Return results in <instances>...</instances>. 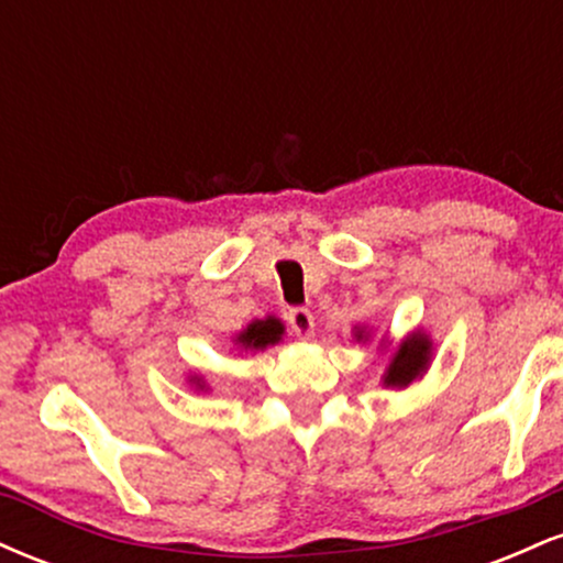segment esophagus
Wrapping results in <instances>:
<instances>
[{"label":"esophagus","mask_w":563,"mask_h":563,"mask_svg":"<svg viewBox=\"0 0 563 563\" xmlns=\"http://www.w3.org/2000/svg\"><path fill=\"white\" fill-rule=\"evenodd\" d=\"M288 325L299 339H309L314 333V318L309 309H290L288 314Z\"/></svg>","instance_id":"34e87169"}]
</instances>
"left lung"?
<instances>
[{"instance_id": "obj_1", "label": "left lung", "mask_w": 563, "mask_h": 563, "mask_svg": "<svg viewBox=\"0 0 563 563\" xmlns=\"http://www.w3.org/2000/svg\"><path fill=\"white\" fill-rule=\"evenodd\" d=\"M352 339L357 341V344H367V341L373 339V331L367 325H354ZM389 346L391 341L384 335L378 349L384 352V349ZM431 360H434V341H431V335L426 333L423 328H416V331L407 333L405 339L394 346L384 376H380V386H384V389H407L412 380L426 376V371L431 367Z\"/></svg>"}]
</instances>
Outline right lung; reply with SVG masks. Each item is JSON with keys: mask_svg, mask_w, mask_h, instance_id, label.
Masks as SVG:
<instances>
[{"mask_svg": "<svg viewBox=\"0 0 563 563\" xmlns=\"http://www.w3.org/2000/svg\"><path fill=\"white\" fill-rule=\"evenodd\" d=\"M283 335H286V325H283V320L275 318V314H267V318L262 320H251L243 331L232 335V346H235L238 352H264L267 346L280 344ZM187 384H190V389L196 391L211 389L206 376H200V373H192V371L190 376H187Z\"/></svg>", "mask_w": 563, "mask_h": 563, "instance_id": "obj_1", "label": "right lung"}]
</instances>
